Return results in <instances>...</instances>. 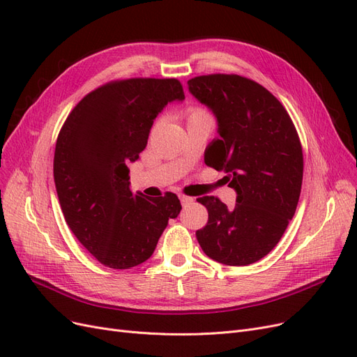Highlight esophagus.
I'll return each instance as SVG.
<instances>
[{"instance_id":"obj_1","label":"esophagus","mask_w":357,"mask_h":357,"mask_svg":"<svg viewBox=\"0 0 357 357\" xmlns=\"http://www.w3.org/2000/svg\"><path fill=\"white\" fill-rule=\"evenodd\" d=\"M180 201H181V204H183V207H188V205L193 204V198L186 197V195H180Z\"/></svg>"}]
</instances>
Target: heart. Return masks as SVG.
I'll return each instance as SVG.
<instances>
[{
	"label": "heart",
	"instance_id": "heart-1",
	"mask_svg": "<svg viewBox=\"0 0 357 357\" xmlns=\"http://www.w3.org/2000/svg\"><path fill=\"white\" fill-rule=\"evenodd\" d=\"M198 112H204V110H202V109H192V110L189 112V116L193 114V113H198Z\"/></svg>",
	"mask_w": 357,
	"mask_h": 357
}]
</instances>
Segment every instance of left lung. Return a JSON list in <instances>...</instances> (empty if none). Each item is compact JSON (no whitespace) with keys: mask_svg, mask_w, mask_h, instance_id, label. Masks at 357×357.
<instances>
[{"mask_svg":"<svg viewBox=\"0 0 357 357\" xmlns=\"http://www.w3.org/2000/svg\"><path fill=\"white\" fill-rule=\"evenodd\" d=\"M190 93L218 117L220 138L205 165L228 172L236 204L201 197L208 222L197 238L208 257L231 266L261 261L282 240L301 195L304 155L287 110L257 82L238 74H207L188 82Z\"/></svg>","mask_w":357,"mask_h":357,"instance_id":"obj_1","label":"left lung"}]
</instances>
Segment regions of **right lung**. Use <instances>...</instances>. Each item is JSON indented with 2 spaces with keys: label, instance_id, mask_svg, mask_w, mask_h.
I'll list each match as a JSON object with an SVG mask.
<instances>
[{
  "label": "right lung",
  "instance_id": "obj_1",
  "mask_svg": "<svg viewBox=\"0 0 357 357\" xmlns=\"http://www.w3.org/2000/svg\"><path fill=\"white\" fill-rule=\"evenodd\" d=\"M174 100H185L177 79L113 80L83 96L61 128L53 158L61 210L82 245L105 266L146 262L181 210L172 192L134 195L128 168L146 149L158 113Z\"/></svg>",
  "mask_w": 357,
  "mask_h": 357
}]
</instances>
